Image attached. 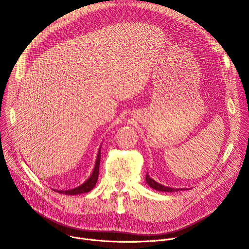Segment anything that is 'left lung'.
<instances>
[{
	"label": "left lung",
	"instance_id": "8db88e82",
	"mask_svg": "<svg viewBox=\"0 0 249 249\" xmlns=\"http://www.w3.org/2000/svg\"><path fill=\"white\" fill-rule=\"evenodd\" d=\"M146 181L147 183L155 190L157 191H161V192H177L179 190H184V188H171V187H168V186H164L162 184H160L159 182L155 181L153 178H151L150 175L147 173L146 175ZM187 189V188H186Z\"/></svg>",
	"mask_w": 249,
	"mask_h": 249
}]
</instances>
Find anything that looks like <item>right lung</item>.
<instances>
[{
  "label": "right lung",
  "instance_id": "add662e5",
  "mask_svg": "<svg viewBox=\"0 0 249 249\" xmlns=\"http://www.w3.org/2000/svg\"><path fill=\"white\" fill-rule=\"evenodd\" d=\"M99 162H100V149L98 151L97 154V158L95 160V165L93 168V171L91 173V175L89 176V178L84 182L82 185L70 189V190H57L55 189L54 191L58 192V193H62V194H66V195H77V194H83V193H87L89 192L91 189H93V187L95 186L96 182H97V178H98V172H99Z\"/></svg>",
  "mask_w": 249,
  "mask_h": 249
}]
</instances>
